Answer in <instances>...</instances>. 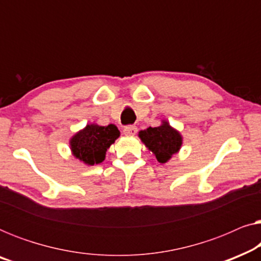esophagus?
Instances as JSON below:
<instances>
[{"mask_svg":"<svg viewBox=\"0 0 261 261\" xmlns=\"http://www.w3.org/2000/svg\"><path fill=\"white\" fill-rule=\"evenodd\" d=\"M137 132H138V128L135 126H132V124H130V126H126L123 128V133L126 135H129V137L137 134Z\"/></svg>","mask_w":261,"mask_h":261,"instance_id":"esophagus-1","label":"esophagus"}]
</instances>
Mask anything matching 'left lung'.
I'll return each instance as SVG.
<instances>
[{"mask_svg":"<svg viewBox=\"0 0 261 261\" xmlns=\"http://www.w3.org/2000/svg\"><path fill=\"white\" fill-rule=\"evenodd\" d=\"M139 138L162 164L167 163L173 154L179 152L183 144L179 132L171 127L167 121H163L159 127H148L140 130Z\"/></svg>","mask_w":261,"mask_h":261,"instance_id":"1","label":"left lung"}]
</instances>
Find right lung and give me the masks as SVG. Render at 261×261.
Segmentation results:
<instances>
[{"label": "right lung", "instance_id": "obj_1", "mask_svg": "<svg viewBox=\"0 0 261 261\" xmlns=\"http://www.w3.org/2000/svg\"><path fill=\"white\" fill-rule=\"evenodd\" d=\"M119 137L120 130L115 124H87V127L71 138L70 148L74 158L87 165H95L105 160L107 149Z\"/></svg>", "mask_w": 261, "mask_h": 261}]
</instances>
